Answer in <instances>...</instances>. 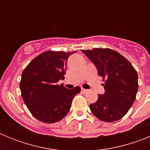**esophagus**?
Returning <instances> with one entry per match:
<instances>
[{
  "instance_id": "esophagus-1",
  "label": "esophagus",
  "mask_w": 150,
  "mask_h": 150,
  "mask_svg": "<svg viewBox=\"0 0 150 150\" xmlns=\"http://www.w3.org/2000/svg\"><path fill=\"white\" fill-rule=\"evenodd\" d=\"M81 91H82V92H83V93H85V92H86V91H87V89H85V88H82Z\"/></svg>"
}]
</instances>
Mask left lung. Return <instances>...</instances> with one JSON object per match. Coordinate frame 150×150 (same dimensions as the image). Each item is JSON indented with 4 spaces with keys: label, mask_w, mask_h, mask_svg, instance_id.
<instances>
[{
    "label": "left lung",
    "mask_w": 150,
    "mask_h": 150,
    "mask_svg": "<svg viewBox=\"0 0 150 150\" xmlns=\"http://www.w3.org/2000/svg\"><path fill=\"white\" fill-rule=\"evenodd\" d=\"M96 67L99 76L106 79L105 91L89 105L91 112L103 122H112L126 114L136 98L138 76L125 57L110 49L83 50Z\"/></svg>",
    "instance_id": "left-lung-1"
}]
</instances>
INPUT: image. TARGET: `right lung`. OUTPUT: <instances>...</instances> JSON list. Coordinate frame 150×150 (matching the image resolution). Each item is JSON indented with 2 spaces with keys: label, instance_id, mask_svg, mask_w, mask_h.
<instances>
[{
  "label": "right lung",
  "instance_id": "add662e5",
  "mask_svg": "<svg viewBox=\"0 0 150 150\" xmlns=\"http://www.w3.org/2000/svg\"><path fill=\"white\" fill-rule=\"evenodd\" d=\"M76 52L47 51L33 59L22 74L20 90L30 113L40 121L54 123L68 113L80 87L67 89L57 85L64 79L67 61Z\"/></svg>",
  "mask_w": 150,
  "mask_h": 150
}]
</instances>
